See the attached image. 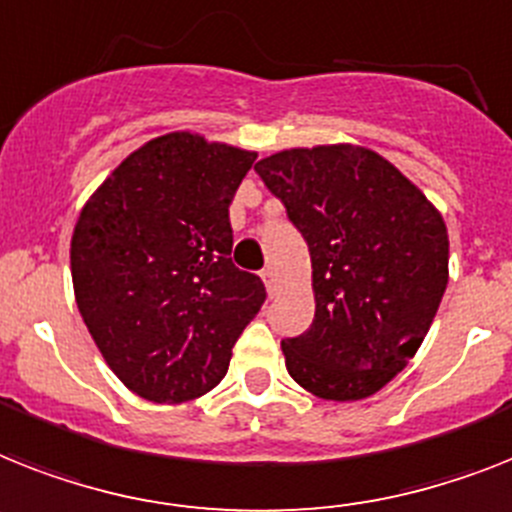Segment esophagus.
Here are the masks:
<instances>
[{
    "label": "esophagus",
    "instance_id": "1",
    "mask_svg": "<svg viewBox=\"0 0 512 512\" xmlns=\"http://www.w3.org/2000/svg\"><path fill=\"white\" fill-rule=\"evenodd\" d=\"M261 280H264L266 285V293H277V274H274V269H264V272H261Z\"/></svg>",
    "mask_w": 512,
    "mask_h": 512
}]
</instances>
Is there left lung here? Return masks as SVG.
<instances>
[{"label":"left lung","mask_w":512,"mask_h":512,"mask_svg":"<svg viewBox=\"0 0 512 512\" xmlns=\"http://www.w3.org/2000/svg\"><path fill=\"white\" fill-rule=\"evenodd\" d=\"M308 243L314 324L282 340L285 366L322 400H363L408 366L447 287L445 219L377 151L335 143L256 162Z\"/></svg>","instance_id":"8db88e82"}]
</instances>
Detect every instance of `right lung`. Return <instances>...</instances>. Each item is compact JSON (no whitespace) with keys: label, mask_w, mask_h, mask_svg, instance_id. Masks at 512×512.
<instances>
[{"label":"right lung","mask_w":512,"mask_h":512,"mask_svg":"<svg viewBox=\"0 0 512 512\" xmlns=\"http://www.w3.org/2000/svg\"><path fill=\"white\" fill-rule=\"evenodd\" d=\"M256 151L167 133L96 188L70 243L75 303L109 369L151 403L227 374L264 282L232 264L230 204Z\"/></svg>","instance_id":"obj_1"}]
</instances>
